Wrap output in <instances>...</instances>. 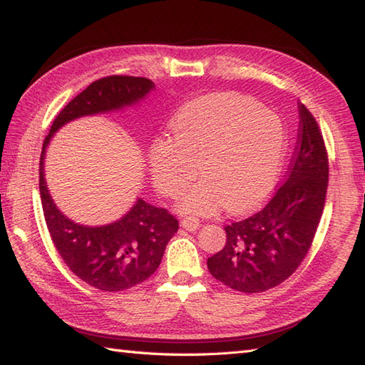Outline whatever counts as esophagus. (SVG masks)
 I'll list each match as a JSON object with an SVG mask.
<instances>
[{
    "label": "esophagus",
    "instance_id": "esophagus-1",
    "mask_svg": "<svg viewBox=\"0 0 365 365\" xmlns=\"http://www.w3.org/2000/svg\"><path fill=\"white\" fill-rule=\"evenodd\" d=\"M199 226H200V222L197 218H195V216H185V218L182 220V227L190 230V232L197 230Z\"/></svg>",
    "mask_w": 365,
    "mask_h": 365
}]
</instances>
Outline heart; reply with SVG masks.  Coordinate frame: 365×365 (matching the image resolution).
<instances>
[{
    "instance_id": "1",
    "label": "heart",
    "mask_w": 365,
    "mask_h": 365,
    "mask_svg": "<svg viewBox=\"0 0 365 365\" xmlns=\"http://www.w3.org/2000/svg\"><path fill=\"white\" fill-rule=\"evenodd\" d=\"M170 138L149 147L155 187L180 196L182 212L212 215L227 204L232 212L255 205L273 190L282 165L285 135L273 114L232 92L191 100L170 120Z\"/></svg>"
}]
</instances>
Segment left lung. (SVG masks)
Listing matches in <instances>:
<instances>
[{
  "mask_svg": "<svg viewBox=\"0 0 365 365\" xmlns=\"http://www.w3.org/2000/svg\"><path fill=\"white\" fill-rule=\"evenodd\" d=\"M298 139L285 182L259 212L227 224L226 245L208 257L215 279L237 292L282 284L311 250L327 199L329 163L322 130L301 102Z\"/></svg>",
  "mask_w": 365,
  "mask_h": 365,
  "instance_id": "8db88e82",
  "label": "left lung"
}]
</instances>
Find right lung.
<instances>
[{"label": "right lung", "mask_w": 365, "mask_h": 365, "mask_svg": "<svg viewBox=\"0 0 365 365\" xmlns=\"http://www.w3.org/2000/svg\"><path fill=\"white\" fill-rule=\"evenodd\" d=\"M155 88L149 78L110 75L100 78L72 98L43 139L38 163V190L42 208L56 251L75 276L103 292H122L150 277L157 271L166 245L178 230V220L166 208L138 199L133 208L113 224L86 227L61 213L46 190L43 157L54 131L64 123L88 114L119 110L143 98Z\"/></svg>", "instance_id": "right-lung-1"}]
</instances>
